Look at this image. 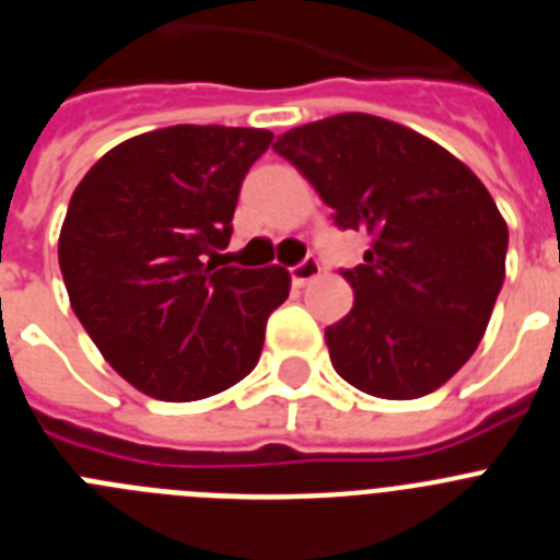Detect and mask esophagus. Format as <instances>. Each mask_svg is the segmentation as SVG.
I'll use <instances>...</instances> for the list:
<instances>
[{
    "label": "esophagus",
    "mask_w": 560,
    "mask_h": 560,
    "mask_svg": "<svg viewBox=\"0 0 560 560\" xmlns=\"http://www.w3.org/2000/svg\"><path fill=\"white\" fill-rule=\"evenodd\" d=\"M319 275H323V266H319L316 257H305V260H300L296 266H291V283H294L296 289H303L305 283L316 280Z\"/></svg>",
    "instance_id": "esophagus-1"
}]
</instances>
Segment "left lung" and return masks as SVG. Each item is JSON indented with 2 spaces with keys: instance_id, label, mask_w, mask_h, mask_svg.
Wrapping results in <instances>:
<instances>
[{
  "instance_id": "1",
  "label": "left lung",
  "mask_w": 560,
  "mask_h": 560,
  "mask_svg": "<svg viewBox=\"0 0 560 560\" xmlns=\"http://www.w3.org/2000/svg\"><path fill=\"white\" fill-rule=\"evenodd\" d=\"M275 151L339 230L370 235L364 264L341 271L353 308L325 330L336 373L389 400L443 387L477 350L504 283L508 224L491 192L446 148L373 114L291 128Z\"/></svg>"
}]
</instances>
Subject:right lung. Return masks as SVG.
Instances as JSON below:
<instances>
[{"label": "right lung", "instance_id": "obj_1", "mask_svg": "<svg viewBox=\"0 0 560 560\" xmlns=\"http://www.w3.org/2000/svg\"><path fill=\"white\" fill-rule=\"evenodd\" d=\"M271 137L226 126L140 133L97 160L69 199L58 237L69 303L103 359L151 398H210L260 359L289 271L212 255L230 244L237 192Z\"/></svg>", "mask_w": 560, "mask_h": 560}]
</instances>
